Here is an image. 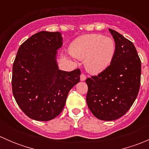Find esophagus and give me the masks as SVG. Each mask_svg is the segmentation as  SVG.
Masks as SVG:
<instances>
[{
    "label": "esophagus",
    "mask_w": 149,
    "mask_h": 149,
    "mask_svg": "<svg viewBox=\"0 0 149 149\" xmlns=\"http://www.w3.org/2000/svg\"><path fill=\"white\" fill-rule=\"evenodd\" d=\"M86 79V76L83 73H81L80 76V80L81 81H85Z\"/></svg>",
    "instance_id": "1"
}]
</instances>
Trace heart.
Instances as JSON below:
<instances>
[{"instance_id": "obj_1", "label": "heart", "mask_w": 149, "mask_h": 149, "mask_svg": "<svg viewBox=\"0 0 149 149\" xmlns=\"http://www.w3.org/2000/svg\"><path fill=\"white\" fill-rule=\"evenodd\" d=\"M115 51L113 39L98 34L81 36L70 47V54L76 59L84 61L86 70L92 75L100 74L109 67Z\"/></svg>"}]
</instances>
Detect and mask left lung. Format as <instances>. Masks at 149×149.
Listing matches in <instances>:
<instances>
[{"label": "left lung", "instance_id": "obj_1", "mask_svg": "<svg viewBox=\"0 0 149 149\" xmlns=\"http://www.w3.org/2000/svg\"><path fill=\"white\" fill-rule=\"evenodd\" d=\"M116 45L109 67L86 80V103L98 119L112 121L124 115L137 97L141 84V63L134 45L109 29Z\"/></svg>", "mask_w": 149, "mask_h": 149}]
</instances>
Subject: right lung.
<instances>
[{"instance_id": "add662e5", "label": "right lung", "mask_w": 149, "mask_h": 149, "mask_svg": "<svg viewBox=\"0 0 149 149\" xmlns=\"http://www.w3.org/2000/svg\"><path fill=\"white\" fill-rule=\"evenodd\" d=\"M62 34L42 31L19 47L13 65L12 90L19 107L31 119L48 121L61 114L81 71L59 70Z\"/></svg>"}]
</instances>
